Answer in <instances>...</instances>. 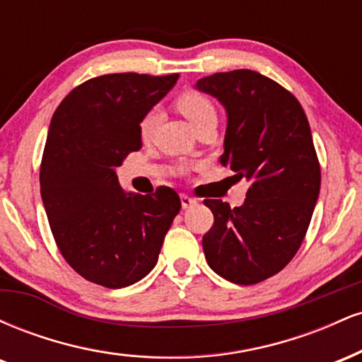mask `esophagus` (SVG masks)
Returning a JSON list of instances; mask_svg holds the SVG:
<instances>
[{
	"mask_svg": "<svg viewBox=\"0 0 362 362\" xmlns=\"http://www.w3.org/2000/svg\"><path fill=\"white\" fill-rule=\"evenodd\" d=\"M180 202H182V207H184V209H189V207L197 204V201H195L194 197H190L189 194H182L180 195Z\"/></svg>",
	"mask_w": 362,
	"mask_h": 362,
	"instance_id": "34e87169",
	"label": "esophagus"
}]
</instances>
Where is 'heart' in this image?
<instances>
[{"instance_id": "obj_1", "label": "heart", "mask_w": 362, "mask_h": 362, "mask_svg": "<svg viewBox=\"0 0 362 362\" xmlns=\"http://www.w3.org/2000/svg\"><path fill=\"white\" fill-rule=\"evenodd\" d=\"M175 107L187 120L192 124L194 129L206 122H216V107L211 98L202 91L185 90L175 98ZM158 124H160V112L149 110L143 115L139 122V136L143 141H149L155 136Z\"/></svg>"}]
</instances>
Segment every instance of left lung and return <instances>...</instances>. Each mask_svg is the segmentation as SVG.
I'll return each instance as SVG.
<instances>
[{
    "label": "left lung",
    "mask_w": 362,
    "mask_h": 362,
    "mask_svg": "<svg viewBox=\"0 0 362 362\" xmlns=\"http://www.w3.org/2000/svg\"><path fill=\"white\" fill-rule=\"evenodd\" d=\"M226 110L223 167L247 180V199L231 209L206 199L214 224L202 238L218 276L250 286L277 274L301 247L320 194V163L310 124L293 93L250 69L195 83Z\"/></svg>",
    "instance_id": "1"
}]
</instances>
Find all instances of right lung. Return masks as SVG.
<instances>
[{
  "instance_id": "add662e5",
  "label": "right lung",
  "mask_w": 362,
  "mask_h": 362,
  "mask_svg": "<svg viewBox=\"0 0 362 362\" xmlns=\"http://www.w3.org/2000/svg\"><path fill=\"white\" fill-rule=\"evenodd\" d=\"M178 80L115 73L76 86L54 112L40 195L57 248L86 281L119 289L148 276L180 211L170 187L126 192L115 168L143 146L139 122Z\"/></svg>"
}]
</instances>
